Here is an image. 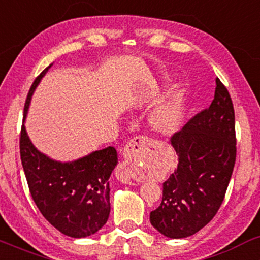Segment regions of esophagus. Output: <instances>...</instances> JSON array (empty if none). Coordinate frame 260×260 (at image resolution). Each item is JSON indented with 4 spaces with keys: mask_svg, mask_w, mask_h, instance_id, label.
I'll return each instance as SVG.
<instances>
[{
    "mask_svg": "<svg viewBox=\"0 0 260 260\" xmlns=\"http://www.w3.org/2000/svg\"><path fill=\"white\" fill-rule=\"evenodd\" d=\"M148 138L139 136L130 140V142L124 147L122 151V157L124 161L120 163L118 169V179L126 184H134L136 182V178L134 176V167H135V159L140 153H142V150L146 148V145H148Z\"/></svg>",
    "mask_w": 260,
    "mask_h": 260,
    "instance_id": "1",
    "label": "esophagus"
}]
</instances>
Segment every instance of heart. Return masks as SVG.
<instances>
[{"label": "heart", "mask_w": 260, "mask_h": 260, "mask_svg": "<svg viewBox=\"0 0 260 260\" xmlns=\"http://www.w3.org/2000/svg\"><path fill=\"white\" fill-rule=\"evenodd\" d=\"M183 119V107L180 99L174 97L165 102L151 113L150 121L151 127L157 133L169 135L173 134L179 127Z\"/></svg>", "instance_id": "obj_1"}]
</instances>
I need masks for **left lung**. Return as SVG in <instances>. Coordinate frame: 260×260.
Returning <instances> with one entry per match:
<instances>
[{
    "mask_svg": "<svg viewBox=\"0 0 260 260\" xmlns=\"http://www.w3.org/2000/svg\"><path fill=\"white\" fill-rule=\"evenodd\" d=\"M171 144L178 166L163 183L162 203L151 211L150 221L166 237L185 238L216 215L235 167V110L218 78L210 107L174 134Z\"/></svg>",
    "mask_w": 260,
    "mask_h": 260,
    "instance_id": "1",
    "label": "left lung"
}]
</instances>
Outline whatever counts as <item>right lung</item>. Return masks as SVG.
<instances>
[{
	"instance_id": "add662e5",
	"label": "right lung",
	"mask_w": 260,
	"mask_h": 260,
	"mask_svg": "<svg viewBox=\"0 0 260 260\" xmlns=\"http://www.w3.org/2000/svg\"><path fill=\"white\" fill-rule=\"evenodd\" d=\"M49 65L36 78L24 106L27 116L31 95ZM20 159L29 191L42 215L56 230L74 238L88 237L107 222L110 212L109 177L118 165L112 146L72 162H59L37 150L24 124L19 140Z\"/></svg>"
}]
</instances>
